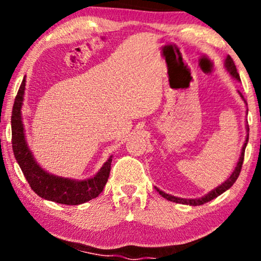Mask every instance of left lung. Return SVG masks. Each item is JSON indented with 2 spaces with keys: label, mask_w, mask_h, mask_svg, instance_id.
<instances>
[{
  "label": "left lung",
  "mask_w": 261,
  "mask_h": 261,
  "mask_svg": "<svg viewBox=\"0 0 261 261\" xmlns=\"http://www.w3.org/2000/svg\"><path fill=\"white\" fill-rule=\"evenodd\" d=\"M226 67H227V70L229 71V73L232 74L233 77H234V79H237V80H238V81L241 80V77H239V73L237 72V67H236V65H234V61H233V59L230 58L229 55L227 56V59H226ZM242 98H243V95H242ZM247 130L249 131V126H248ZM248 140H249V134L247 135V139H245V143H244V145H243V148H242V153H241V157H239V161H238V163H237V167H236V169L233 170L232 175L229 176V178H228V180H226V181H224L222 185H220V187L215 189V190H212L211 193H208L207 195H206V196L201 197V199H194V200H193V199H190V200H187V199H179V197H175V196L168 195V194L163 193V191L158 190V189H157V191H158V193L161 194L162 196L164 197V199L169 200V201H173V202H178V203H185V205L197 206V205H203V203H206V202L211 201L212 199H215V197L220 196L221 194L224 193V191H226V190H228V189H229L230 187H232V185L234 184V182H236L237 178H238V176H239V173H241V170H242V166H243V161H244V152H245V146H247V143H248Z\"/></svg>",
  "instance_id": "left-lung-1"
}]
</instances>
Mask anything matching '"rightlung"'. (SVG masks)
I'll return each instance as SVG.
<instances>
[{"label":"right lung","instance_id":"right-lung-1","mask_svg":"<svg viewBox=\"0 0 261 261\" xmlns=\"http://www.w3.org/2000/svg\"><path fill=\"white\" fill-rule=\"evenodd\" d=\"M25 80L22 81L16 95L12 110V148L14 157L24 174L27 181L31 185L32 190L43 199L64 203V205H80L97 197L106 187L110 174V164L113 155H110L104 166L101 167L97 175L87 180H71V179L60 178L46 173L38 166L33 158L32 152L27 147L24 131H23L22 109L23 94H24Z\"/></svg>","mask_w":261,"mask_h":261}]
</instances>
